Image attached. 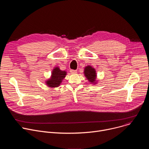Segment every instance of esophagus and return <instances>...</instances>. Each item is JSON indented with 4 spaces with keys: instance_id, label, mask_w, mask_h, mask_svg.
Segmentation results:
<instances>
[{
    "instance_id": "obj_1",
    "label": "esophagus",
    "mask_w": 149,
    "mask_h": 149,
    "mask_svg": "<svg viewBox=\"0 0 149 149\" xmlns=\"http://www.w3.org/2000/svg\"><path fill=\"white\" fill-rule=\"evenodd\" d=\"M70 72H71V74H76L77 72V71H76V70H71L70 71Z\"/></svg>"
}]
</instances>
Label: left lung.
<instances>
[{
    "mask_svg": "<svg viewBox=\"0 0 149 149\" xmlns=\"http://www.w3.org/2000/svg\"><path fill=\"white\" fill-rule=\"evenodd\" d=\"M84 74L85 77L88 79V81L93 84H96L97 83V72L92 66L88 65L85 67Z\"/></svg>",
    "mask_w": 149,
    "mask_h": 149,
    "instance_id": "obj_1",
    "label": "left lung"
}]
</instances>
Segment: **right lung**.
I'll use <instances>...</instances> for the list:
<instances>
[{
  "label": "right lung",
  "instance_id": "right-lung-1",
  "mask_svg": "<svg viewBox=\"0 0 149 149\" xmlns=\"http://www.w3.org/2000/svg\"><path fill=\"white\" fill-rule=\"evenodd\" d=\"M67 72L62 71L58 67H55L52 71L50 78L45 81L47 86L51 88L58 87L62 82V80L65 78Z\"/></svg>",
  "mask_w": 149,
  "mask_h": 149
}]
</instances>
